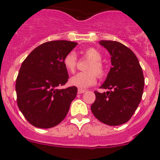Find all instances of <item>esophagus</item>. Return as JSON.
Returning <instances> with one entry per match:
<instances>
[{
  "label": "esophagus",
  "instance_id": "34e87169",
  "mask_svg": "<svg viewBox=\"0 0 160 160\" xmlns=\"http://www.w3.org/2000/svg\"><path fill=\"white\" fill-rule=\"evenodd\" d=\"M86 91H87V90H83V89H78V94H83V93H85Z\"/></svg>",
  "mask_w": 160,
  "mask_h": 160
}]
</instances>
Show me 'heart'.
Listing matches in <instances>:
<instances>
[{"instance_id":"heart-1","label":"heart","mask_w":160,"mask_h":160,"mask_svg":"<svg viewBox=\"0 0 160 160\" xmlns=\"http://www.w3.org/2000/svg\"><path fill=\"white\" fill-rule=\"evenodd\" d=\"M85 53L88 58L92 60L87 67L88 72L78 73L70 79V85L81 89L87 88L94 85L97 82V75L101 78L105 73V69L101 62L102 54L97 49L89 48L85 51ZM63 64L68 71L70 73L74 72L77 66L76 53L73 51L67 53L63 59Z\"/></svg>"}]
</instances>
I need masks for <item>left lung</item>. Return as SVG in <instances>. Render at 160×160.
Here are the masks:
<instances>
[{
  "label": "left lung",
  "mask_w": 160,
  "mask_h": 160,
  "mask_svg": "<svg viewBox=\"0 0 160 160\" xmlns=\"http://www.w3.org/2000/svg\"><path fill=\"white\" fill-rule=\"evenodd\" d=\"M108 50L112 67L100 88L108 91H95L96 99L91 111L100 122L118 126L129 121L142 98L144 77L138 60L131 49L114 41H100Z\"/></svg>",
  "instance_id": "left-lung-1"
}]
</instances>
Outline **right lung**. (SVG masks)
I'll list each match as a JSON object with an SVG mask.
<instances>
[{"label": "right lung", "mask_w": 160, "mask_h": 160, "mask_svg": "<svg viewBox=\"0 0 160 160\" xmlns=\"http://www.w3.org/2000/svg\"><path fill=\"white\" fill-rule=\"evenodd\" d=\"M77 45L63 40L45 42L22 62L16 81L18 106L36 128H50L60 123L77 95L76 87L57 88L67 82L63 59Z\"/></svg>", "instance_id": "1"}]
</instances>
